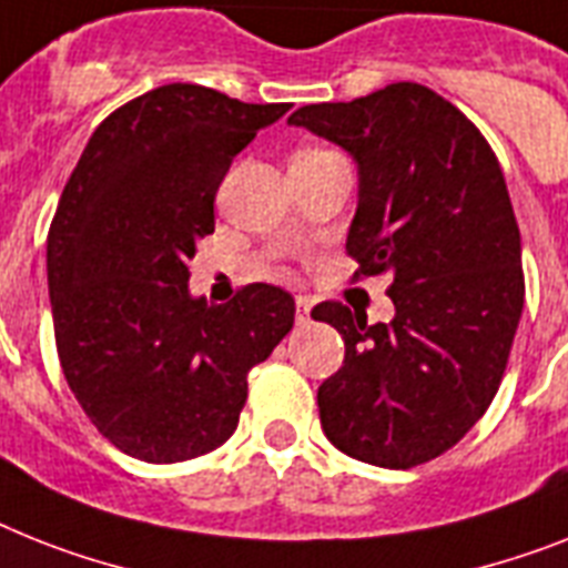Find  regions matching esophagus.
<instances>
[{"label":"esophagus","instance_id":"obj_1","mask_svg":"<svg viewBox=\"0 0 568 568\" xmlns=\"http://www.w3.org/2000/svg\"><path fill=\"white\" fill-rule=\"evenodd\" d=\"M311 311H313V298L298 295V298H295V322H298V325H307V322H311Z\"/></svg>","mask_w":568,"mask_h":568}]
</instances>
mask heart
I'll use <instances>...</instances> for the list:
<instances>
[{
    "label": "heart",
    "mask_w": 568,
    "mask_h": 568,
    "mask_svg": "<svg viewBox=\"0 0 568 568\" xmlns=\"http://www.w3.org/2000/svg\"><path fill=\"white\" fill-rule=\"evenodd\" d=\"M304 153H318V150H302V153H295V156H304Z\"/></svg>",
    "instance_id": "b5f03b06"
}]
</instances>
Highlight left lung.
I'll use <instances>...</instances> for the list:
<instances>
[{
    "label": "left lung",
    "mask_w": 568,
    "mask_h": 568,
    "mask_svg": "<svg viewBox=\"0 0 568 568\" xmlns=\"http://www.w3.org/2000/svg\"><path fill=\"white\" fill-rule=\"evenodd\" d=\"M287 121L357 162L345 250L354 278H392L395 304L388 325L339 302L313 307L345 339V363L318 386L322 429L345 456L409 470L462 442L508 365L526 278L503 168L476 124L420 83Z\"/></svg>",
    "instance_id": "1"
}]
</instances>
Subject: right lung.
Segmentation results:
<instances>
[{
	"mask_svg": "<svg viewBox=\"0 0 568 568\" xmlns=\"http://www.w3.org/2000/svg\"><path fill=\"white\" fill-rule=\"evenodd\" d=\"M290 110L168 83L98 124L51 220L45 266L65 383L121 453L173 464L237 429L246 374L290 334L293 295L189 290L232 159Z\"/></svg>",
	"mask_w": 568,
	"mask_h": 568,
	"instance_id": "add662e5",
	"label": "right lung"
}]
</instances>
